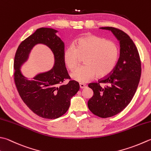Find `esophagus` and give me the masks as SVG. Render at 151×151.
<instances>
[{"label": "esophagus", "instance_id": "1", "mask_svg": "<svg viewBox=\"0 0 151 151\" xmlns=\"http://www.w3.org/2000/svg\"><path fill=\"white\" fill-rule=\"evenodd\" d=\"M80 88H82H82H84L86 86L84 84H82V83H80Z\"/></svg>", "mask_w": 151, "mask_h": 151}]
</instances>
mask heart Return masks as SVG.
<instances>
[{
	"instance_id": "obj_1",
	"label": "heart",
	"mask_w": 151,
	"mask_h": 151,
	"mask_svg": "<svg viewBox=\"0 0 151 151\" xmlns=\"http://www.w3.org/2000/svg\"><path fill=\"white\" fill-rule=\"evenodd\" d=\"M84 58V65L79 67L71 73L74 81L85 83L97 75L101 78L108 75L116 65L119 48L113 41L95 35L81 37L65 50L63 61L70 70H75Z\"/></svg>"
}]
</instances>
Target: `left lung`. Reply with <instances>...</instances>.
Instances as JSON below:
<instances>
[{"label":"left lung","instance_id":"left-lung-1","mask_svg":"<svg viewBox=\"0 0 151 151\" xmlns=\"http://www.w3.org/2000/svg\"><path fill=\"white\" fill-rule=\"evenodd\" d=\"M100 29L111 31L119 40L120 57L111 74L88 84L93 95L88 106L93 114L108 118L120 113L132 101L141 78V64L137 47L126 32L112 27Z\"/></svg>","mask_w":151,"mask_h":151}]
</instances>
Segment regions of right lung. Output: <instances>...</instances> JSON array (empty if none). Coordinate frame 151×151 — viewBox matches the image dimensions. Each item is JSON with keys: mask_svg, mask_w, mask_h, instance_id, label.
<instances>
[{"mask_svg": "<svg viewBox=\"0 0 151 151\" xmlns=\"http://www.w3.org/2000/svg\"><path fill=\"white\" fill-rule=\"evenodd\" d=\"M58 31L42 27L37 29L19 45L14 62V79L21 98L38 116L44 119H55L67 111L71 97L79 90L78 82L70 79L63 61L65 46L56 35ZM37 43L45 44L54 54V67L49 72L38 74L29 81L20 71V67L27 60L32 48Z\"/></svg>", "mask_w": 151, "mask_h": 151, "instance_id": "add662e5", "label": "right lung"}]
</instances>
